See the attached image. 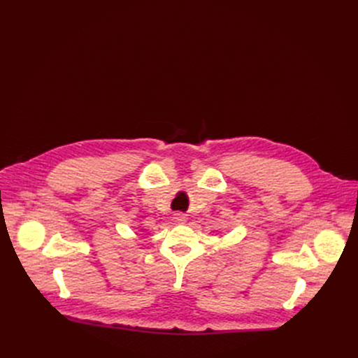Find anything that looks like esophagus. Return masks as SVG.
I'll return each mask as SVG.
<instances>
[{
	"label": "esophagus",
	"instance_id": "esophagus-1",
	"mask_svg": "<svg viewBox=\"0 0 358 358\" xmlns=\"http://www.w3.org/2000/svg\"><path fill=\"white\" fill-rule=\"evenodd\" d=\"M174 219H176V222H184V220H185L184 215H181V213H176V215H174Z\"/></svg>",
	"mask_w": 358,
	"mask_h": 358
}]
</instances>
